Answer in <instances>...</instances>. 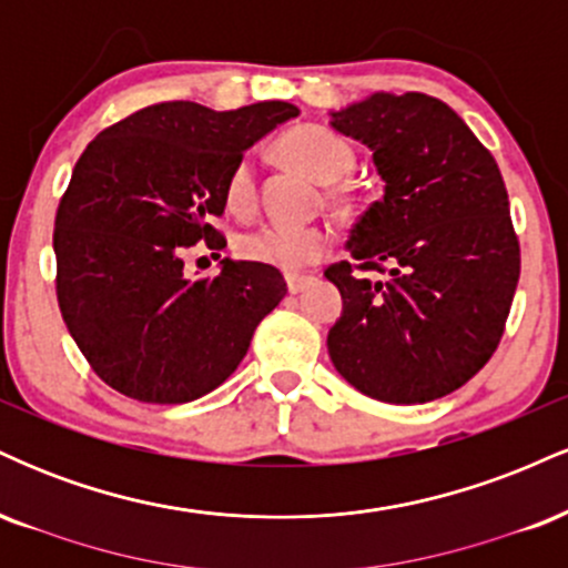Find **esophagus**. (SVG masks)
<instances>
[{
    "instance_id": "esophagus-1",
    "label": "esophagus",
    "mask_w": 568,
    "mask_h": 568,
    "mask_svg": "<svg viewBox=\"0 0 568 568\" xmlns=\"http://www.w3.org/2000/svg\"><path fill=\"white\" fill-rule=\"evenodd\" d=\"M312 283H315V277L310 275H285V285H288L291 293H302L310 288Z\"/></svg>"
}]
</instances>
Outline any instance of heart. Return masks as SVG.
Masks as SVG:
<instances>
[{"instance_id": "obj_1", "label": "heart", "mask_w": 568, "mask_h": 568, "mask_svg": "<svg viewBox=\"0 0 568 568\" xmlns=\"http://www.w3.org/2000/svg\"><path fill=\"white\" fill-rule=\"evenodd\" d=\"M280 154L323 184L344 179L355 165V152L342 135L321 125H302L280 139ZM226 205L237 216H247L256 207V162L240 158L226 179ZM347 202V197H342ZM334 245V234L325 226L264 224L237 240V253L245 262L275 266L283 272H298L317 264Z\"/></svg>"}]
</instances>
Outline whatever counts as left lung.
I'll return each instance as SVG.
<instances>
[{"label": "left lung", "mask_w": 568, "mask_h": 568, "mask_svg": "<svg viewBox=\"0 0 568 568\" xmlns=\"http://www.w3.org/2000/svg\"><path fill=\"white\" fill-rule=\"evenodd\" d=\"M334 128L374 149L384 197L352 226V262L325 270L344 298L328 355L374 400H438L491 361L520 277L497 160L425 93H376Z\"/></svg>", "instance_id": "left-lung-1"}]
</instances>
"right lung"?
Wrapping results in <instances>:
<instances>
[{"label":"right lung","mask_w":568,"mask_h":568,"mask_svg":"<svg viewBox=\"0 0 568 568\" xmlns=\"http://www.w3.org/2000/svg\"><path fill=\"white\" fill-rule=\"evenodd\" d=\"M298 109L264 101L213 112L194 101L139 109L95 135L55 213V296L71 338L116 393L189 403L240 366L256 325L285 296L275 266L226 258L184 277V251L226 237L207 224L253 141Z\"/></svg>","instance_id":"add662e5"}]
</instances>
